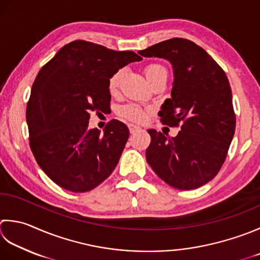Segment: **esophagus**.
Here are the masks:
<instances>
[{"instance_id": "obj_1", "label": "esophagus", "mask_w": 260, "mask_h": 260, "mask_svg": "<svg viewBox=\"0 0 260 260\" xmlns=\"http://www.w3.org/2000/svg\"><path fill=\"white\" fill-rule=\"evenodd\" d=\"M128 128H129L131 133H135V132L141 131V127L137 125H134V124H128Z\"/></svg>"}]
</instances>
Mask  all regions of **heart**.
I'll list each match as a JSON object with an SVG mask.
<instances>
[{"label":"heart","mask_w":260,"mask_h":260,"mask_svg":"<svg viewBox=\"0 0 260 260\" xmlns=\"http://www.w3.org/2000/svg\"><path fill=\"white\" fill-rule=\"evenodd\" d=\"M144 73H145L147 81L151 82L152 80L157 78V76L167 75V70L164 65H161L159 63H150L145 66ZM123 74H124L123 70H118L117 72H115L113 75L110 76V79L108 81V89L110 92H115L117 88H118L120 80H121V78H123ZM120 115L129 120L141 121L144 119L145 111L143 108H141L140 106L134 105V104H129V105L124 106L123 108L120 109Z\"/></svg>","instance_id":"b5f03b06"}]
</instances>
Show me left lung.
<instances>
[{
  "label": "left lung",
  "mask_w": 260,
  "mask_h": 260,
  "mask_svg": "<svg viewBox=\"0 0 260 260\" xmlns=\"http://www.w3.org/2000/svg\"><path fill=\"white\" fill-rule=\"evenodd\" d=\"M144 57L168 59L174 69L171 98L159 115L161 123L179 126L176 137L149 129L146 161L168 185L196 189L214 178L224 164L236 131L232 92L224 71L204 49L172 38L140 50Z\"/></svg>",
  "instance_id": "left-lung-1"
}]
</instances>
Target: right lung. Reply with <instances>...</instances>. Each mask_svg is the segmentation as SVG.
Here are the masks:
<instances>
[{"instance_id": "1", "label": "right lung", "mask_w": 260, "mask_h": 260, "mask_svg": "<svg viewBox=\"0 0 260 260\" xmlns=\"http://www.w3.org/2000/svg\"><path fill=\"white\" fill-rule=\"evenodd\" d=\"M142 57L85 40L60 48L36 78L27 105L30 149L56 185L73 192L93 189L114 171L129 131L113 119L104 133L89 129L90 114L110 109V76Z\"/></svg>"}]
</instances>
